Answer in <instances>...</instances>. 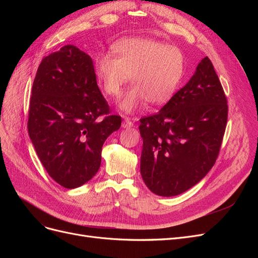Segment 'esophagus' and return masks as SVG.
Instances as JSON below:
<instances>
[{
  "instance_id": "obj_1",
  "label": "esophagus",
  "mask_w": 258,
  "mask_h": 258,
  "mask_svg": "<svg viewBox=\"0 0 258 258\" xmlns=\"http://www.w3.org/2000/svg\"><path fill=\"white\" fill-rule=\"evenodd\" d=\"M121 127L123 128V129H128V128H131V127H134V122H132L129 118H124L123 120H122V123H121Z\"/></svg>"
}]
</instances>
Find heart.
Segmentation results:
<instances>
[{
	"label": "heart",
	"mask_w": 258,
	"mask_h": 258,
	"mask_svg": "<svg viewBox=\"0 0 258 258\" xmlns=\"http://www.w3.org/2000/svg\"><path fill=\"white\" fill-rule=\"evenodd\" d=\"M112 54L96 58L95 74L111 98L119 97L130 79L134 85L118 103L124 114H134L146 101L152 105L167 103L182 81L185 59L175 46L147 37H128L112 46Z\"/></svg>",
	"instance_id": "heart-1"
}]
</instances>
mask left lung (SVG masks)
Wrapping results in <instances>:
<instances>
[{"instance_id": "obj_1", "label": "left lung", "mask_w": 258, "mask_h": 258, "mask_svg": "<svg viewBox=\"0 0 258 258\" xmlns=\"http://www.w3.org/2000/svg\"><path fill=\"white\" fill-rule=\"evenodd\" d=\"M227 114V99L206 57L158 113L140 119V170L148 189L172 197L199 183L220 153Z\"/></svg>"}]
</instances>
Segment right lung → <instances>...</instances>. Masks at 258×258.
I'll return each instance as SVG.
<instances>
[{"mask_svg":"<svg viewBox=\"0 0 258 258\" xmlns=\"http://www.w3.org/2000/svg\"><path fill=\"white\" fill-rule=\"evenodd\" d=\"M108 110L89 54L66 45L42 60L28 131L42 165L61 186L76 188L98 172L105 140L121 124L120 116L107 115ZM102 114L107 117L100 121Z\"/></svg>","mask_w":258,"mask_h":258,"instance_id":"right-lung-1","label":"right lung"}]
</instances>
